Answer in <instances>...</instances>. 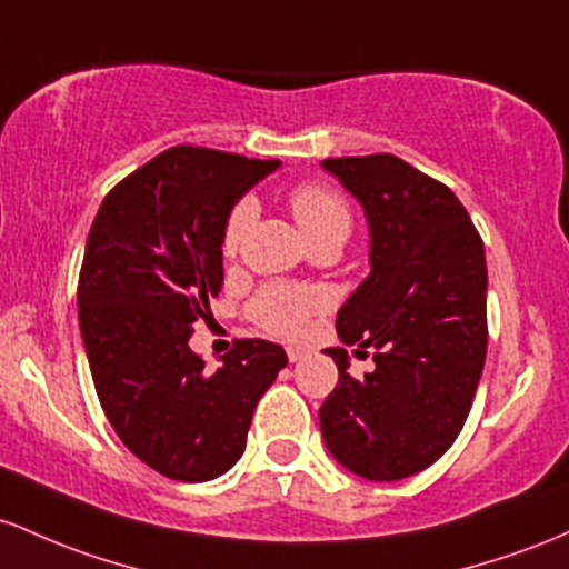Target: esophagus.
<instances>
[{"instance_id":"1","label":"esophagus","mask_w":569,"mask_h":569,"mask_svg":"<svg viewBox=\"0 0 569 569\" xmlns=\"http://www.w3.org/2000/svg\"><path fill=\"white\" fill-rule=\"evenodd\" d=\"M303 355H306L303 347H287V360L290 362H298Z\"/></svg>"}]
</instances>
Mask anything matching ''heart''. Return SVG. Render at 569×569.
<instances>
[{
    "label": "heart",
    "instance_id": "b5f03b06",
    "mask_svg": "<svg viewBox=\"0 0 569 569\" xmlns=\"http://www.w3.org/2000/svg\"><path fill=\"white\" fill-rule=\"evenodd\" d=\"M290 212L309 236L311 244L325 239H347L352 231V209L349 201L338 193L336 188L322 182H301L287 196ZM254 217V207L250 199H241L228 214L226 228H222V252L233 254L244 239ZM328 306L322 290L315 287H296V284H266L263 290L254 292L250 301V317L254 325L266 333L298 338L306 333L311 317Z\"/></svg>",
    "mask_w": 569,
    "mask_h": 569
}]
</instances>
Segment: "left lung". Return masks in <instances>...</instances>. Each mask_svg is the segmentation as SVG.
Masks as SVG:
<instances>
[{
  "label": "left lung",
  "instance_id": "8db88e82",
  "mask_svg": "<svg viewBox=\"0 0 569 569\" xmlns=\"http://www.w3.org/2000/svg\"><path fill=\"white\" fill-rule=\"evenodd\" d=\"M322 166L368 217L370 277L341 306L336 330L343 343L373 347L376 368L355 379L347 349H325L338 385L319 427L343 468L398 481L443 457L473 406L489 338L483 241L457 196L403 158Z\"/></svg>",
  "mask_w": 569,
  "mask_h": 569
}]
</instances>
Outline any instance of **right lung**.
<instances>
[{"label": "right lung", "instance_id": "right-lung-1", "mask_svg": "<svg viewBox=\"0 0 569 569\" xmlns=\"http://www.w3.org/2000/svg\"><path fill=\"white\" fill-rule=\"evenodd\" d=\"M279 161L177 144L101 201L82 254L80 333L99 403L126 449L174 481H212L244 455L252 413L287 366L241 338L209 373L188 347L222 290V228Z\"/></svg>", "mask_w": 569, "mask_h": 569}]
</instances>
